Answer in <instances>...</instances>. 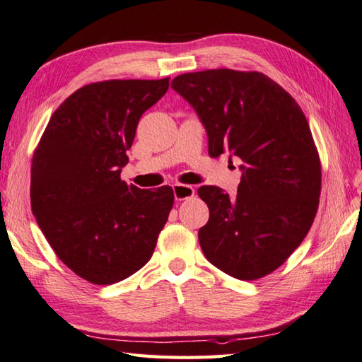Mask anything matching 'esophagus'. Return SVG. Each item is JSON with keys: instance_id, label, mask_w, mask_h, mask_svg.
<instances>
[{"instance_id": "esophagus-1", "label": "esophagus", "mask_w": 362, "mask_h": 362, "mask_svg": "<svg viewBox=\"0 0 362 362\" xmlns=\"http://www.w3.org/2000/svg\"><path fill=\"white\" fill-rule=\"evenodd\" d=\"M173 191H174L175 201L191 199V197L194 196V188L191 185H183V183H174Z\"/></svg>"}]
</instances>
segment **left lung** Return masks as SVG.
Wrapping results in <instances>:
<instances>
[{
    "mask_svg": "<svg viewBox=\"0 0 362 362\" xmlns=\"http://www.w3.org/2000/svg\"><path fill=\"white\" fill-rule=\"evenodd\" d=\"M171 88L196 110L209 155L242 158L237 196L205 185L209 205L199 243L210 264L232 278L270 274L308 235L318 209L322 166L300 105L260 72L214 69L175 76Z\"/></svg>",
    "mask_w": 362,
    "mask_h": 362,
    "instance_id": "left-lung-1",
    "label": "left lung"
}]
</instances>
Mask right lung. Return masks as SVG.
I'll return each instance as SVG.
<instances>
[{
  "label": "right lung",
  "instance_id": "obj_1",
  "mask_svg": "<svg viewBox=\"0 0 362 362\" xmlns=\"http://www.w3.org/2000/svg\"><path fill=\"white\" fill-rule=\"evenodd\" d=\"M168 88L169 78L86 84L53 112L34 151L33 215L56 256L92 284L143 268L173 209L171 187L120 179L141 116Z\"/></svg>",
  "mask_w": 362,
  "mask_h": 362
}]
</instances>
